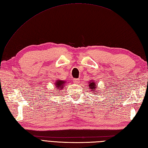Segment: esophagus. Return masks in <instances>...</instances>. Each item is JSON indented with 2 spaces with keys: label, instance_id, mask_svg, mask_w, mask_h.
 <instances>
[{
  "label": "esophagus",
  "instance_id": "esophagus-1",
  "mask_svg": "<svg viewBox=\"0 0 148 148\" xmlns=\"http://www.w3.org/2000/svg\"><path fill=\"white\" fill-rule=\"evenodd\" d=\"M74 82H75V84H78V83H80V79H78V78H75V80H74Z\"/></svg>",
  "mask_w": 148,
  "mask_h": 148
}]
</instances>
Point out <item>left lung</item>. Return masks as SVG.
I'll list each match as a JSON object with an SVG mask.
<instances>
[{"mask_svg":"<svg viewBox=\"0 0 148 148\" xmlns=\"http://www.w3.org/2000/svg\"><path fill=\"white\" fill-rule=\"evenodd\" d=\"M89 83V86H88V88H89V89L90 90V91H92L93 93V92H95V90L96 91H97V92H99V90H95V89H97V86H96V85H95V83L93 82V80H92V81H90V82H88Z\"/></svg>","mask_w":148,"mask_h":148,"instance_id":"1","label":"left lung"}]
</instances>
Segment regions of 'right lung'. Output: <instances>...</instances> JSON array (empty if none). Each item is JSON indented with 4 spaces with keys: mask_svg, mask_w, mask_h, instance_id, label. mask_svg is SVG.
Instances as JSON below:
<instances>
[{
    "mask_svg": "<svg viewBox=\"0 0 148 148\" xmlns=\"http://www.w3.org/2000/svg\"><path fill=\"white\" fill-rule=\"evenodd\" d=\"M66 84V81H63L62 80H56V82L55 84V86H56V90L58 92H59L61 90H62L63 88V86H65L64 84Z\"/></svg>",
    "mask_w": 148,
    "mask_h": 148,
    "instance_id": "obj_1",
    "label": "right lung"
}]
</instances>
